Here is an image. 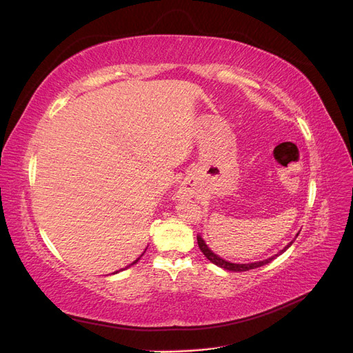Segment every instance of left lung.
I'll return each instance as SVG.
<instances>
[{"label": "left lung", "mask_w": 353, "mask_h": 353, "mask_svg": "<svg viewBox=\"0 0 353 353\" xmlns=\"http://www.w3.org/2000/svg\"><path fill=\"white\" fill-rule=\"evenodd\" d=\"M293 241H294V240H293ZM293 241L288 243L279 254L284 253L288 248H290V245L293 244ZM197 243H199V248H200V250L203 252V254H205L206 258H208L212 263L218 265L219 268H223V270H227V271H234V272H243V271H249V270L259 268V266H263V265H266V263H270L272 259H275L276 256H279V254H275V256H271V258H268V259L259 261V262H253V263H232V262H228V261H225V259L219 258L218 254L213 253V252L208 248V244L205 243V240L201 239V236H197Z\"/></svg>", "instance_id": "1"}]
</instances>
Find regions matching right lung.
I'll use <instances>...</instances> for the list:
<instances>
[{"label":"right lung","instance_id":"obj_1","mask_svg":"<svg viewBox=\"0 0 353 353\" xmlns=\"http://www.w3.org/2000/svg\"><path fill=\"white\" fill-rule=\"evenodd\" d=\"M141 256H143V254H141ZM141 256H140V258H138V259H137V261H134V262H132V263H131V265H128V266H126V268H130V266H132V265H134V263H137V262H138V261H140V259H141ZM126 268H125V270H126ZM116 272H119V271H116ZM113 274H114V272H113Z\"/></svg>","mask_w":353,"mask_h":353}]
</instances>
